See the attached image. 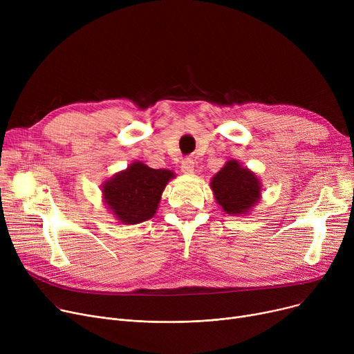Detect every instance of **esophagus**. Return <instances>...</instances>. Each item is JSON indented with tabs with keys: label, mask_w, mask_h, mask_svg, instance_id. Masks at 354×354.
<instances>
[{
	"label": "esophagus",
	"mask_w": 354,
	"mask_h": 354,
	"mask_svg": "<svg viewBox=\"0 0 354 354\" xmlns=\"http://www.w3.org/2000/svg\"><path fill=\"white\" fill-rule=\"evenodd\" d=\"M180 167H182V172L183 174H192L195 171V162L191 158L183 159Z\"/></svg>",
	"instance_id": "1"
}]
</instances>
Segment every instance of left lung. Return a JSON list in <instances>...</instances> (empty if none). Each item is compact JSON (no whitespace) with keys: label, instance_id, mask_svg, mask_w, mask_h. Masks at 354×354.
Here are the masks:
<instances>
[{"label":"left lung","instance_id":"8db88e82","mask_svg":"<svg viewBox=\"0 0 354 354\" xmlns=\"http://www.w3.org/2000/svg\"><path fill=\"white\" fill-rule=\"evenodd\" d=\"M211 188L222 209L234 215L248 212L261 194L258 178L245 167H241L236 160L227 162L212 178Z\"/></svg>","mask_w":354,"mask_h":354}]
</instances>
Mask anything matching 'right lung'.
Instances as JSON below:
<instances>
[{"label":"right lung","instance_id":"add662e5","mask_svg":"<svg viewBox=\"0 0 354 354\" xmlns=\"http://www.w3.org/2000/svg\"><path fill=\"white\" fill-rule=\"evenodd\" d=\"M172 178L171 171L135 162L104 183V202L123 224H139L156 214L160 195Z\"/></svg>","mask_w":354,"mask_h":354}]
</instances>
